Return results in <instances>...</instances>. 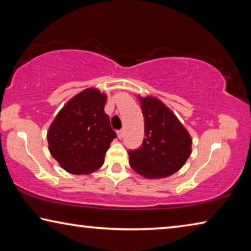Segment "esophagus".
Returning a JSON list of instances; mask_svg holds the SVG:
<instances>
[{
    "label": "esophagus",
    "mask_w": 251,
    "mask_h": 251,
    "mask_svg": "<svg viewBox=\"0 0 251 251\" xmlns=\"http://www.w3.org/2000/svg\"><path fill=\"white\" fill-rule=\"evenodd\" d=\"M117 136H118V138H123V136H124V130L123 129H121V130H118L117 131Z\"/></svg>",
    "instance_id": "1"
}]
</instances>
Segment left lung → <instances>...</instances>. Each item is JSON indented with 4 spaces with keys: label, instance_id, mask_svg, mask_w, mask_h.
Wrapping results in <instances>:
<instances>
[{
    "label": "left lung",
    "instance_id": "left-lung-1",
    "mask_svg": "<svg viewBox=\"0 0 251 251\" xmlns=\"http://www.w3.org/2000/svg\"><path fill=\"white\" fill-rule=\"evenodd\" d=\"M144 115L142 146L128 151L129 165L150 179L173 175L192 154V137L175 114L158 99L138 97Z\"/></svg>",
    "mask_w": 251,
    "mask_h": 251
}]
</instances>
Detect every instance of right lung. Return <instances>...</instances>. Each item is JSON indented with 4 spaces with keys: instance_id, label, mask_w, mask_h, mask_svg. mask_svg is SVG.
<instances>
[{
    "instance_id": "1",
    "label": "right lung",
    "mask_w": 251,
    "mask_h": 251,
    "mask_svg": "<svg viewBox=\"0 0 251 251\" xmlns=\"http://www.w3.org/2000/svg\"><path fill=\"white\" fill-rule=\"evenodd\" d=\"M106 95L87 88L64 105L48 131L52 156L66 172L86 175L104 164L110 143L116 138L104 112Z\"/></svg>"
}]
</instances>
